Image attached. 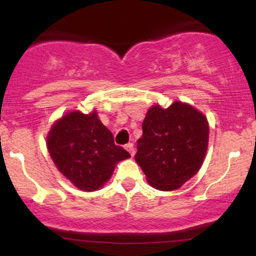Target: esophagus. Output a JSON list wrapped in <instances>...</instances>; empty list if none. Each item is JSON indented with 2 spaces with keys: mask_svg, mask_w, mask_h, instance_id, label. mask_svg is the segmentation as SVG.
<instances>
[{
  "mask_svg": "<svg viewBox=\"0 0 256 256\" xmlns=\"http://www.w3.org/2000/svg\"><path fill=\"white\" fill-rule=\"evenodd\" d=\"M125 149L128 150V152L131 154V156H134V143H128V144L125 146Z\"/></svg>",
  "mask_w": 256,
  "mask_h": 256,
  "instance_id": "esophagus-1",
  "label": "esophagus"
}]
</instances>
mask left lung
Here are the masks:
<instances>
[{
    "label": "left lung",
    "instance_id": "left-lung-1",
    "mask_svg": "<svg viewBox=\"0 0 256 256\" xmlns=\"http://www.w3.org/2000/svg\"><path fill=\"white\" fill-rule=\"evenodd\" d=\"M142 128L134 160L152 188L177 190L201 168L210 126L207 118L192 106L179 101L168 108L152 106Z\"/></svg>",
    "mask_w": 256,
    "mask_h": 256
}]
</instances>
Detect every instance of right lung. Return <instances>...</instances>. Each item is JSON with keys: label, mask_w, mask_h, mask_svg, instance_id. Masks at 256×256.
<instances>
[{"label": "right lung", "mask_w": 256, "mask_h": 256, "mask_svg": "<svg viewBox=\"0 0 256 256\" xmlns=\"http://www.w3.org/2000/svg\"><path fill=\"white\" fill-rule=\"evenodd\" d=\"M46 148L58 170L78 189L95 192L110 180L119 161L131 156L114 144L95 110L67 113L52 126Z\"/></svg>", "instance_id": "1"}]
</instances>
